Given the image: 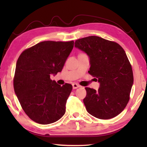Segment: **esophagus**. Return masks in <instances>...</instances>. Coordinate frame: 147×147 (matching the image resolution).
I'll return each mask as SVG.
<instances>
[{
	"label": "esophagus",
	"mask_w": 147,
	"mask_h": 147,
	"mask_svg": "<svg viewBox=\"0 0 147 147\" xmlns=\"http://www.w3.org/2000/svg\"><path fill=\"white\" fill-rule=\"evenodd\" d=\"M80 86H79L78 84H75V83H74V84H73V89H77V88H80Z\"/></svg>",
	"instance_id": "obj_1"
}]
</instances>
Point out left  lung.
Listing matches in <instances>:
<instances>
[{"instance_id": "8db88e82", "label": "left lung", "mask_w": 147, "mask_h": 147, "mask_svg": "<svg viewBox=\"0 0 147 147\" xmlns=\"http://www.w3.org/2000/svg\"><path fill=\"white\" fill-rule=\"evenodd\" d=\"M74 47L89 56L88 73L100 83L97 91L85 88L86 110L98 119L115 117L127 105L134 82L132 68L125 51L116 42L98 36L77 39Z\"/></svg>"}]
</instances>
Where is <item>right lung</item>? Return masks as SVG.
Here are the masks:
<instances>
[{
  "instance_id": "1",
  "label": "right lung",
  "mask_w": 147,
  "mask_h": 147,
  "mask_svg": "<svg viewBox=\"0 0 147 147\" xmlns=\"http://www.w3.org/2000/svg\"><path fill=\"white\" fill-rule=\"evenodd\" d=\"M74 41H42L27 49L17 59L13 78L14 91L28 117L48 124L61 118L73 89L51 79L61 72L73 49Z\"/></svg>"
}]
</instances>
